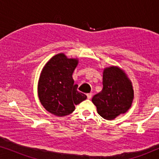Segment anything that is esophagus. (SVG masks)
Here are the masks:
<instances>
[{"mask_svg": "<svg viewBox=\"0 0 159 159\" xmlns=\"http://www.w3.org/2000/svg\"><path fill=\"white\" fill-rule=\"evenodd\" d=\"M87 97H88V99H90L91 97H92V93H88L87 94Z\"/></svg>", "mask_w": 159, "mask_h": 159, "instance_id": "34e87169", "label": "esophagus"}]
</instances>
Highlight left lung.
Listing matches in <instances>:
<instances>
[{"label":"left lung","mask_w":159,"mask_h":159,"mask_svg":"<svg viewBox=\"0 0 159 159\" xmlns=\"http://www.w3.org/2000/svg\"><path fill=\"white\" fill-rule=\"evenodd\" d=\"M134 98L132 82L125 71L117 66L106 67L103 73V89L93 97L100 116L113 120L131 107Z\"/></svg>","instance_id":"left-lung-1"}]
</instances>
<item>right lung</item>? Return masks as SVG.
Instances as JSON below:
<instances>
[{
  "label": "right lung",
  "mask_w": 159,
  "mask_h": 159,
  "mask_svg": "<svg viewBox=\"0 0 159 159\" xmlns=\"http://www.w3.org/2000/svg\"><path fill=\"white\" fill-rule=\"evenodd\" d=\"M78 64L77 58H68L58 53L48 61L41 71L38 93L43 107L52 114L64 116L72 113L77 105L87 98L77 91L72 74Z\"/></svg>",
  "instance_id": "1"
}]
</instances>
